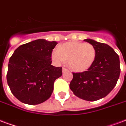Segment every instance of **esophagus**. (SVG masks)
<instances>
[{"label":"esophagus","instance_id":"obj_1","mask_svg":"<svg viewBox=\"0 0 126 126\" xmlns=\"http://www.w3.org/2000/svg\"><path fill=\"white\" fill-rule=\"evenodd\" d=\"M67 71V69L65 68H62V72H66Z\"/></svg>","mask_w":126,"mask_h":126}]
</instances>
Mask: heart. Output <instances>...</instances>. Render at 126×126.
<instances>
[{"label":"heart","instance_id":"heart-1","mask_svg":"<svg viewBox=\"0 0 126 126\" xmlns=\"http://www.w3.org/2000/svg\"><path fill=\"white\" fill-rule=\"evenodd\" d=\"M96 49L90 43L68 42L53 51L52 59L58 64L68 62V66L74 72L86 71L92 66L96 58Z\"/></svg>","mask_w":126,"mask_h":126}]
</instances>
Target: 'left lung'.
Wrapping results in <instances>:
<instances>
[{
    "instance_id": "8db88e82",
    "label": "left lung",
    "mask_w": 126,
    "mask_h": 126,
    "mask_svg": "<svg viewBox=\"0 0 126 126\" xmlns=\"http://www.w3.org/2000/svg\"><path fill=\"white\" fill-rule=\"evenodd\" d=\"M96 49L95 62L87 71L73 73L70 88L74 94L86 101H96L106 97L116 86L120 74L119 56L104 43L84 40Z\"/></svg>"
}]
</instances>
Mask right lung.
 Returning a JSON list of instances; mask_svg holds the SVG:
<instances>
[{
    "label": "right lung",
    "mask_w": 126,
    "mask_h": 126,
    "mask_svg": "<svg viewBox=\"0 0 126 126\" xmlns=\"http://www.w3.org/2000/svg\"><path fill=\"white\" fill-rule=\"evenodd\" d=\"M57 44L36 40L18 47L10 58L7 83L21 102L39 104L51 96L54 81L62 75V67L51 65L52 50Z\"/></svg>",
    "instance_id": "add662e5"
}]
</instances>
